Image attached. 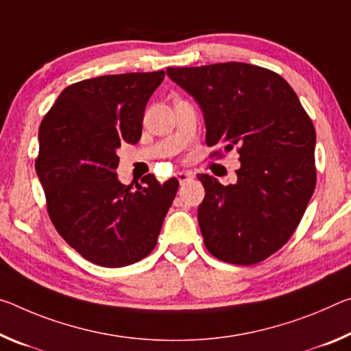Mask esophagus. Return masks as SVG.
<instances>
[{
    "instance_id": "34e87169",
    "label": "esophagus",
    "mask_w": 351,
    "mask_h": 351,
    "mask_svg": "<svg viewBox=\"0 0 351 351\" xmlns=\"http://www.w3.org/2000/svg\"><path fill=\"white\" fill-rule=\"evenodd\" d=\"M176 177H177V180L180 182V185H183V183H186L188 180H191L193 179V172H189V171H179L176 174Z\"/></svg>"
}]
</instances>
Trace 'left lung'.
Segmentation results:
<instances>
[{
    "instance_id": "1",
    "label": "left lung",
    "mask_w": 351,
    "mask_h": 351,
    "mask_svg": "<svg viewBox=\"0 0 351 351\" xmlns=\"http://www.w3.org/2000/svg\"><path fill=\"white\" fill-rule=\"evenodd\" d=\"M171 80L204 112L208 146L238 147V182L197 176L205 197L197 221L217 260L260 263L295 232L315 188V130L291 85L243 62L168 68Z\"/></svg>"
}]
</instances>
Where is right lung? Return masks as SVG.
Returning a JSON list of instances; mask_svg holds the SVG:
<instances>
[{"instance_id":"right-lung-1","label":"right lung","mask_w":351,"mask_h":351,"mask_svg":"<svg viewBox=\"0 0 351 351\" xmlns=\"http://www.w3.org/2000/svg\"><path fill=\"white\" fill-rule=\"evenodd\" d=\"M165 71L80 80L62 91L38 130L36 171L48 215L85 260L124 267L154 250L179 180L123 185L114 169L121 143L140 141L149 97Z\"/></svg>"}]
</instances>
